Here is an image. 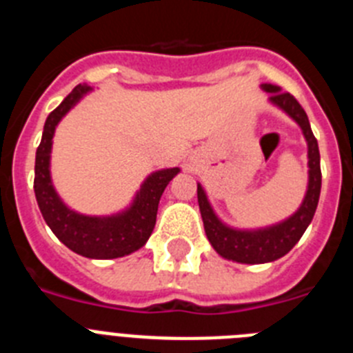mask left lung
Segmentation results:
<instances>
[{"instance_id":"left-lung-1","label":"left lung","mask_w":353,"mask_h":353,"mask_svg":"<svg viewBox=\"0 0 353 353\" xmlns=\"http://www.w3.org/2000/svg\"><path fill=\"white\" fill-rule=\"evenodd\" d=\"M263 90L270 93V101L297 121L304 132V138L307 141V157H310V185H307V192H305L301 208L290 219L276 226L258 230V232H240V230L224 226L212 210L201 185H198L199 212L203 217L205 233L210 240L212 248L226 260L239 261V263H267V261L285 256L301 240L305 228L313 221L318 198H320V189H322L320 152H318V143L311 130L307 114L297 99L288 92H281L272 84H263Z\"/></svg>"}]
</instances>
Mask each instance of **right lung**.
Returning <instances> with one entry per match:
<instances>
[{
    "instance_id": "1",
    "label": "right lung",
    "mask_w": 353,
    "mask_h": 353,
    "mask_svg": "<svg viewBox=\"0 0 353 353\" xmlns=\"http://www.w3.org/2000/svg\"><path fill=\"white\" fill-rule=\"evenodd\" d=\"M88 90V86L77 84L46 120L42 141L37 148L33 189L43 219L68 249L81 256L109 260L125 256L146 244L157 219L159 199L170 180L180 170L171 168L150 174L134 199L132 207L111 217H88L65 207L63 201L56 194L49 174L52 136L58 121Z\"/></svg>"
}]
</instances>
